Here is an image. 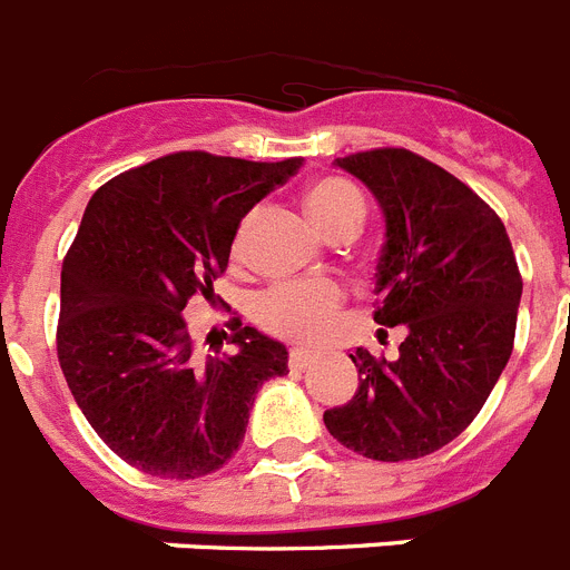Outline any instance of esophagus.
<instances>
[{"label": "esophagus", "instance_id": "34e87169", "mask_svg": "<svg viewBox=\"0 0 570 570\" xmlns=\"http://www.w3.org/2000/svg\"><path fill=\"white\" fill-rule=\"evenodd\" d=\"M311 362H314V354H311V351H302V347L291 351V356H288L291 371H305V367H308Z\"/></svg>", "mask_w": 570, "mask_h": 570}]
</instances>
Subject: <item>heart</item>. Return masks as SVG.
<instances>
[{"instance_id":"1","label":"heart","mask_w":570,"mask_h":570,"mask_svg":"<svg viewBox=\"0 0 570 570\" xmlns=\"http://www.w3.org/2000/svg\"><path fill=\"white\" fill-rule=\"evenodd\" d=\"M305 208L322 234L336 242L351 239L365 219V196L347 179L325 176L305 190ZM254 219V214L245 216L236 230L234 245H230L234 262L245 256ZM342 308H345V291L331 279H314L262 291L254 299L250 316L265 334L276 336V340L311 345L331 334Z\"/></svg>"}]
</instances>
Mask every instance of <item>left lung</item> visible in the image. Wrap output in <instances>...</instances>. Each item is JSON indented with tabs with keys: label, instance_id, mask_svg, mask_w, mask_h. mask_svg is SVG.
Here are the masks:
<instances>
[{
	"label": "left lung",
	"instance_id": "obj_1",
	"mask_svg": "<svg viewBox=\"0 0 570 570\" xmlns=\"http://www.w3.org/2000/svg\"><path fill=\"white\" fill-rule=\"evenodd\" d=\"M385 214L376 265L380 340L402 331L396 360L351 354L356 394L325 411L336 442L380 462L434 454L465 431L513 351L522 276L497 210L454 174L405 148L336 159Z\"/></svg>",
	"mask_w": 570,
	"mask_h": 570
}]
</instances>
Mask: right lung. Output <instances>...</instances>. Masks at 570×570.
<instances>
[{
  "instance_id": "1",
  "label": "right lung",
  "mask_w": 570,
  "mask_h": 570,
  "mask_svg": "<svg viewBox=\"0 0 570 570\" xmlns=\"http://www.w3.org/2000/svg\"><path fill=\"white\" fill-rule=\"evenodd\" d=\"M302 159L250 163L179 150L114 176L85 208L62 262L57 356L99 440L128 465L196 480L228 465L262 382L288 374V351L228 322L235 345L199 356L183 311L223 302L242 216Z\"/></svg>"
}]
</instances>
